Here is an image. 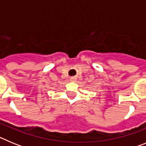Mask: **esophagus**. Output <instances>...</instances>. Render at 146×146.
<instances>
[{"instance_id": "obj_1", "label": "esophagus", "mask_w": 146, "mask_h": 146, "mask_svg": "<svg viewBox=\"0 0 146 146\" xmlns=\"http://www.w3.org/2000/svg\"><path fill=\"white\" fill-rule=\"evenodd\" d=\"M75 80H76L75 77H71L70 78V80L72 81V82H74V81H75Z\"/></svg>"}]
</instances>
